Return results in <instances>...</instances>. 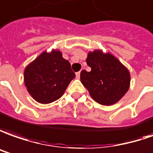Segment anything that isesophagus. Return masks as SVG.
Returning <instances> with one entry per match:
<instances>
[{
	"label": "esophagus",
	"mask_w": 153,
	"mask_h": 153,
	"mask_svg": "<svg viewBox=\"0 0 153 153\" xmlns=\"http://www.w3.org/2000/svg\"><path fill=\"white\" fill-rule=\"evenodd\" d=\"M80 74H81V71H78V72H76V78H79V77H80Z\"/></svg>",
	"instance_id": "esophagus-1"
}]
</instances>
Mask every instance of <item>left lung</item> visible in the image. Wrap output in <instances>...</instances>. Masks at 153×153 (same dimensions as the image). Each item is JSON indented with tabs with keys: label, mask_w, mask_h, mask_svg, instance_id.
Returning a JSON list of instances; mask_svg holds the SVG:
<instances>
[{
	"label": "left lung",
	"mask_w": 153,
	"mask_h": 153,
	"mask_svg": "<svg viewBox=\"0 0 153 153\" xmlns=\"http://www.w3.org/2000/svg\"><path fill=\"white\" fill-rule=\"evenodd\" d=\"M87 64L91 70L82 71L80 78L95 102L111 106L127 93L131 82L130 72L115 56L99 49L89 51Z\"/></svg>",
	"instance_id": "8db88e82"
}]
</instances>
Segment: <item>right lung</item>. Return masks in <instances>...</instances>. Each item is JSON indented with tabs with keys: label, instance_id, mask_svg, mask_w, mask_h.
Listing matches in <instances>:
<instances>
[{
	"label": "right lung",
	"instance_id": "1",
	"mask_svg": "<svg viewBox=\"0 0 153 153\" xmlns=\"http://www.w3.org/2000/svg\"><path fill=\"white\" fill-rule=\"evenodd\" d=\"M76 75L70 62L59 50L43 51L24 70V83L37 102L48 104L58 100Z\"/></svg>",
	"mask_w": 153,
	"mask_h": 153
}]
</instances>
